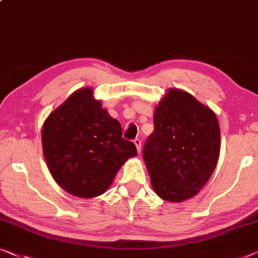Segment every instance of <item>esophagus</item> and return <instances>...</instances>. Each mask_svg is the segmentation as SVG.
<instances>
[{
	"label": "esophagus",
	"instance_id": "34e87169",
	"mask_svg": "<svg viewBox=\"0 0 258 258\" xmlns=\"http://www.w3.org/2000/svg\"><path fill=\"white\" fill-rule=\"evenodd\" d=\"M134 144H136V146H137V149H138V152H141V140L139 139V138H136V139H134Z\"/></svg>",
	"mask_w": 258,
	"mask_h": 258
}]
</instances>
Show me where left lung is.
<instances>
[{
	"instance_id": "left-lung-1",
	"label": "left lung",
	"mask_w": 258,
	"mask_h": 258,
	"mask_svg": "<svg viewBox=\"0 0 258 258\" xmlns=\"http://www.w3.org/2000/svg\"><path fill=\"white\" fill-rule=\"evenodd\" d=\"M154 131L142 156L153 189L167 202L192 198L217 166L220 128L213 111L194 96L168 91L154 113Z\"/></svg>"
}]
</instances>
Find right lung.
I'll list each match as a JSON object with an SVG mask.
<instances>
[{"instance_id":"right-lung-1","label":"right lung","mask_w":258,"mask_h":258,"mask_svg":"<svg viewBox=\"0 0 258 258\" xmlns=\"http://www.w3.org/2000/svg\"><path fill=\"white\" fill-rule=\"evenodd\" d=\"M41 140L53 178L81 198L104 194L125 161L138 154L89 88L75 91L49 114Z\"/></svg>"}]
</instances>
